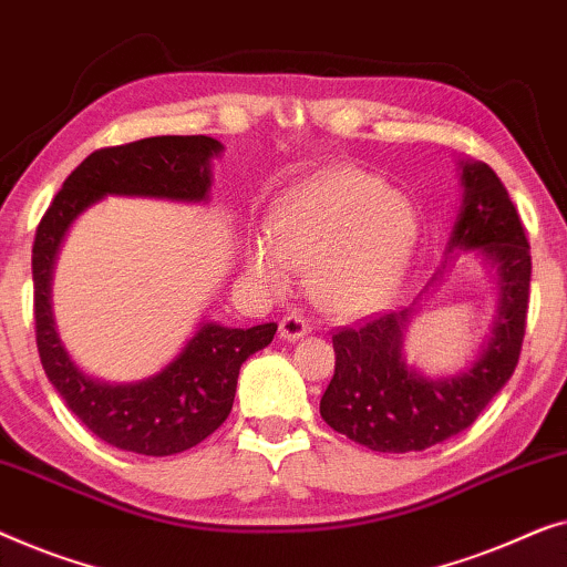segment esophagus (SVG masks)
Listing matches in <instances>:
<instances>
[{"mask_svg":"<svg viewBox=\"0 0 567 567\" xmlns=\"http://www.w3.org/2000/svg\"><path fill=\"white\" fill-rule=\"evenodd\" d=\"M310 331V326L300 313H287L280 321V339L285 341H298Z\"/></svg>","mask_w":567,"mask_h":567,"instance_id":"1","label":"esophagus"}]
</instances>
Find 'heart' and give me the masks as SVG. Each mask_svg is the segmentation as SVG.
<instances>
[{
  "instance_id": "1",
  "label": "heart",
  "mask_w": 567,
  "mask_h": 567,
  "mask_svg": "<svg viewBox=\"0 0 567 567\" xmlns=\"http://www.w3.org/2000/svg\"><path fill=\"white\" fill-rule=\"evenodd\" d=\"M409 197L354 166L326 172L275 207L269 241L246 249V269L269 292L308 272L318 306L339 316L378 308L395 292L416 246Z\"/></svg>"
}]
</instances>
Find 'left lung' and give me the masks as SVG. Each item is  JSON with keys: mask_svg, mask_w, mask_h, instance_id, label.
Segmentation results:
<instances>
[{"mask_svg": "<svg viewBox=\"0 0 567 567\" xmlns=\"http://www.w3.org/2000/svg\"><path fill=\"white\" fill-rule=\"evenodd\" d=\"M460 166L465 195L446 251L475 249L496 267L498 316L477 360L446 378H424L403 360V331L413 308L370 316L333 333L337 367L321 398V416L333 432L372 452H421L465 432L519 362L529 308V241L496 172L483 162ZM444 267L429 285L440 280Z\"/></svg>", "mask_w": 567, "mask_h": 567, "instance_id": "obj_1", "label": "left lung"}]
</instances>
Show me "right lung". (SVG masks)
<instances>
[{"label":"right lung","instance_id":"obj_1","mask_svg":"<svg viewBox=\"0 0 567 567\" xmlns=\"http://www.w3.org/2000/svg\"><path fill=\"white\" fill-rule=\"evenodd\" d=\"M220 151V141L207 135H156L100 148L69 174L38 223L33 302L41 364L79 421L117 450L166 457L207 440L234 409L238 370L275 339L277 323L251 329L200 323L162 372L127 385H110L79 370L55 333L51 310L55 254L76 215L105 195L205 200L210 189V158Z\"/></svg>","mask_w":567,"mask_h":567}]
</instances>
